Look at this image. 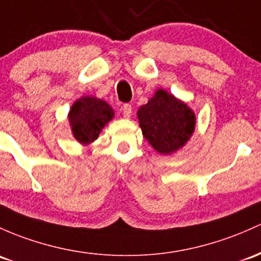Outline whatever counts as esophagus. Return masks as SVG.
Here are the masks:
<instances>
[{
    "mask_svg": "<svg viewBox=\"0 0 261 261\" xmlns=\"http://www.w3.org/2000/svg\"><path fill=\"white\" fill-rule=\"evenodd\" d=\"M122 112H123V117H124V118H129V117L132 116V106L124 105L122 108Z\"/></svg>",
    "mask_w": 261,
    "mask_h": 261,
    "instance_id": "34e87169",
    "label": "esophagus"
}]
</instances>
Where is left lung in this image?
Masks as SVG:
<instances>
[{
    "label": "left lung",
    "mask_w": 261,
    "mask_h": 261,
    "mask_svg": "<svg viewBox=\"0 0 261 261\" xmlns=\"http://www.w3.org/2000/svg\"><path fill=\"white\" fill-rule=\"evenodd\" d=\"M143 136L158 153L169 155L192 138L197 117L186 102L165 89H156L137 112Z\"/></svg>",
    "instance_id": "obj_1"
}]
</instances>
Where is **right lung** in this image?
Here are the masks:
<instances>
[{"label": "right lung", "instance_id": "right-lung-1", "mask_svg": "<svg viewBox=\"0 0 261 261\" xmlns=\"http://www.w3.org/2000/svg\"><path fill=\"white\" fill-rule=\"evenodd\" d=\"M114 118V111L106 100L93 96L78 98L68 112V122L74 139L88 145L99 137L106 124Z\"/></svg>", "mask_w": 261, "mask_h": 261}]
</instances>
